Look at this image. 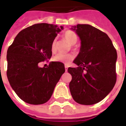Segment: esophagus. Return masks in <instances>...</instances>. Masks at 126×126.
I'll return each instance as SVG.
<instances>
[{"mask_svg": "<svg viewBox=\"0 0 126 126\" xmlns=\"http://www.w3.org/2000/svg\"><path fill=\"white\" fill-rule=\"evenodd\" d=\"M67 67H68V66L67 65H65V71H67Z\"/></svg>", "mask_w": 126, "mask_h": 126, "instance_id": "obj_1", "label": "esophagus"}]
</instances>
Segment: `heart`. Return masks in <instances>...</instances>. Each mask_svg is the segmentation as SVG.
Segmentation results:
<instances>
[{
    "instance_id": "1",
    "label": "heart",
    "mask_w": 126,
    "mask_h": 126,
    "mask_svg": "<svg viewBox=\"0 0 126 126\" xmlns=\"http://www.w3.org/2000/svg\"><path fill=\"white\" fill-rule=\"evenodd\" d=\"M63 37L69 43L74 45L78 41V36L76 33L71 30H67L63 33ZM57 39L55 38L52 42L51 44V50L52 52H55L57 50ZM74 59V56L71 54H63V53H59L53 57V60L57 62H61L66 65H68L71 61Z\"/></svg>"
}]
</instances>
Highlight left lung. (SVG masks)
<instances>
[{
  "label": "left lung",
  "mask_w": 126,
  "mask_h": 126,
  "mask_svg": "<svg viewBox=\"0 0 126 126\" xmlns=\"http://www.w3.org/2000/svg\"><path fill=\"white\" fill-rule=\"evenodd\" d=\"M71 29L81 40V48L74 61L78 67L67 69L72 76L70 92L76 103L94 105L115 84L117 51L107 34L93 26L78 24Z\"/></svg>",
  "instance_id": "1"
}]
</instances>
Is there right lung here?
<instances>
[{
    "mask_svg": "<svg viewBox=\"0 0 126 126\" xmlns=\"http://www.w3.org/2000/svg\"><path fill=\"white\" fill-rule=\"evenodd\" d=\"M63 28L53 24L36 23L21 30L9 47L7 78L24 102L32 105L47 103L65 71L64 64L57 61L50 62L47 67L38 66L51 57L52 42Z\"/></svg>",
    "mask_w": 126,
    "mask_h": 126,
    "instance_id": "obj_1",
    "label": "right lung"
}]
</instances>
